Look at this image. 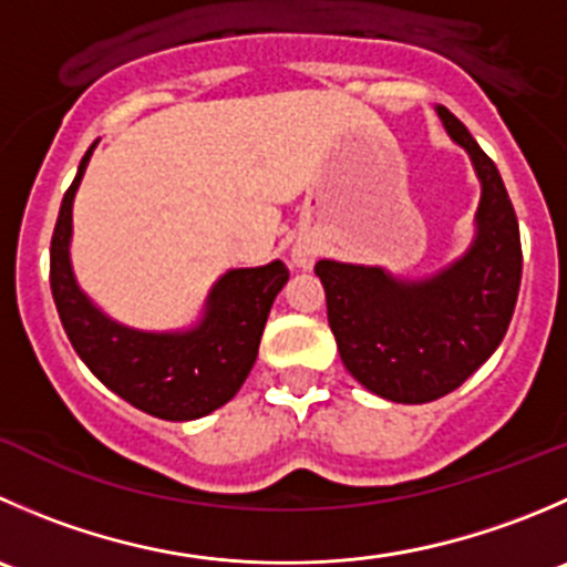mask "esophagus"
<instances>
[{
  "label": "esophagus",
  "instance_id": "obj_1",
  "mask_svg": "<svg viewBox=\"0 0 567 567\" xmlns=\"http://www.w3.org/2000/svg\"><path fill=\"white\" fill-rule=\"evenodd\" d=\"M310 260H312V251H307V249H301V246H296V249H293V262H296V266H310Z\"/></svg>",
  "mask_w": 567,
  "mask_h": 567
}]
</instances>
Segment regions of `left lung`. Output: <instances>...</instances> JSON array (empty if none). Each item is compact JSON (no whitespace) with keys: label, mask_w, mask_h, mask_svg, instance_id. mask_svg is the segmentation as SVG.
I'll return each mask as SVG.
<instances>
[{"label":"left lung","mask_w":567,"mask_h":567,"mask_svg":"<svg viewBox=\"0 0 567 567\" xmlns=\"http://www.w3.org/2000/svg\"><path fill=\"white\" fill-rule=\"evenodd\" d=\"M482 183L471 249L426 279L384 268L318 260L327 316L346 371L399 404H426L457 390L507 334L520 288V233L496 163L463 121L437 107Z\"/></svg>","instance_id":"8db88e82"}]
</instances>
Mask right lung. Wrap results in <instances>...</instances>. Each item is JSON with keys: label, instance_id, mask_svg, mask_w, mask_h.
<instances>
[{"label": "right lung", "instance_id": "right-lung-1", "mask_svg": "<svg viewBox=\"0 0 567 567\" xmlns=\"http://www.w3.org/2000/svg\"><path fill=\"white\" fill-rule=\"evenodd\" d=\"M93 150L85 152L60 205L49 251V285L71 346L113 393L163 421H194L227 404L249 377L274 299L288 268H233L213 285L199 323L183 332H144L104 316L71 271V205Z\"/></svg>", "mask_w": 567, "mask_h": 567}]
</instances>
